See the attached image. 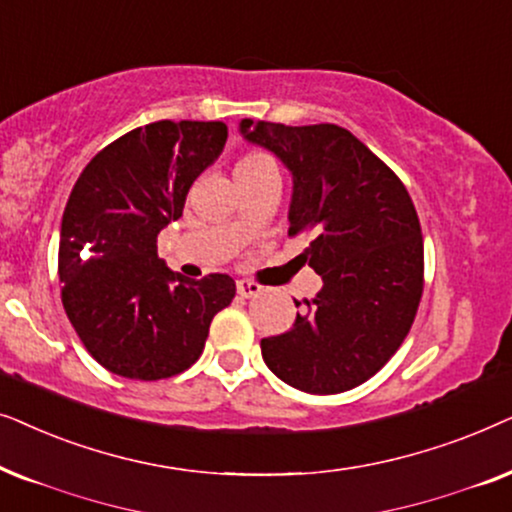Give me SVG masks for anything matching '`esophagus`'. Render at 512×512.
<instances>
[{
  "instance_id": "34e87169",
  "label": "esophagus",
  "mask_w": 512,
  "mask_h": 512,
  "mask_svg": "<svg viewBox=\"0 0 512 512\" xmlns=\"http://www.w3.org/2000/svg\"><path fill=\"white\" fill-rule=\"evenodd\" d=\"M236 290L241 297H257L264 292L260 283H252V281H236Z\"/></svg>"
}]
</instances>
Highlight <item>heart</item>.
<instances>
[{
  "mask_svg": "<svg viewBox=\"0 0 512 512\" xmlns=\"http://www.w3.org/2000/svg\"><path fill=\"white\" fill-rule=\"evenodd\" d=\"M257 161H264V159H260V156H255V154H250V156H245V159H241L238 166H245V163H257Z\"/></svg>",
  "mask_w": 512,
  "mask_h": 512,
  "instance_id": "1",
  "label": "heart"
}]
</instances>
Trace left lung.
<instances>
[{"label":"left lung","mask_w":512,"mask_h":512,"mask_svg":"<svg viewBox=\"0 0 512 512\" xmlns=\"http://www.w3.org/2000/svg\"><path fill=\"white\" fill-rule=\"evenodd\" d=\"M238 131L290 170L288 234L313 231L302 257L323 278L309 311L262 339L264 363L306 393L356 388L398 351L419 309L424 241L410 194L342 126L241 119Z\"/></svg>","instance_id":"1"}]
</instances>
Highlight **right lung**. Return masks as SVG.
<instances>
[{
	"label": "right lung",
	"instance_id": "1",
	"mask_svg": "<svg viewBox=\"0 0 512 512\" xmlns=\"http://www.w3.org/2000/svg\"><path fill=\"white\" fill-rule=\"evenodd\" d=\"M227 142L222 121H154L121 135L81 170L60 224L58 276L67 318L112 374L156 381L199 360L234 278L168 269L156 236Z\"/></svg>",
	"mask_w": 512,
	"mask_h": 512
}]
</instances>
